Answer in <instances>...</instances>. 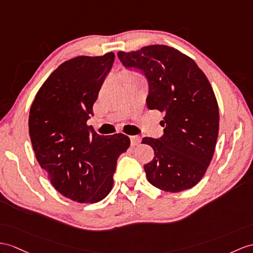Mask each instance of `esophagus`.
I'll list each match as a JSON object with an SVG mask.
<instances>
[{"label": "esophagus", "mask_w": 253, "mask_h": 253, "mask_svg": "<svg viewBox=\"0 0 253 253\" xmlns=\"http://www.w3.org/2000/svg\"><path fill=\"white\" fill-rule=\"evenodd\" d=\"M130 139H131L132 146H137L140 144V141H141V138L139 136H131Z\"/></svg>", "instance_id": "34e87169"}]
</instances>
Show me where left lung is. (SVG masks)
I'll list each match as a JSON object with an SVG mask.
<instances>
[{
	"label": "left lung",
	"instance_id": "obj_1",
	"mask_svg": "<svg viewBox=\"0 0 253 253\" xmlns=\"http://www.w3.org/2000/svg\"><path fill=\"white\" fill-rule=\"evenodd\" d=\"M118 58L147 78V107L164 113V134L141 141L155 150L144 166L148 181L166 192L194 187L211 164L219 132L217 98L206 75L188 55L165 45L119 51Z\"/></svg>",
	"mask_w": 253,
	"mask_h": 253
}]
</instances>
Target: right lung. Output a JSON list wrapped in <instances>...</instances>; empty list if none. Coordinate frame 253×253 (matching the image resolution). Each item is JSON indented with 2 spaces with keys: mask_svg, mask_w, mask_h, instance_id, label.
<instances>
[{
  "mask_svg": "<svg viewBox=\"0 0 253 253\" xmlns=\"http://www.w3.org/2000/svg\"><path fill=\"white\" fill-rule=\"evenodd\" d=\"M115 60L80 55L58 66L35 95L29 133L35 157L54 189L78 203H97L113 188L117 160L130 147L121 133L88 126L93 104Z\"/></svg>",
  "mask_w": 253,
  "mask_h": 253,
  "instance_id": "1",
  "label": "right lung"
}]
</instances>
